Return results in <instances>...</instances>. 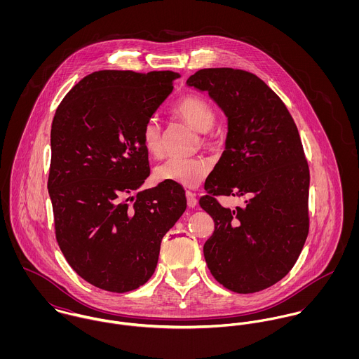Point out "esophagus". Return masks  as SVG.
<instances>
[{
	"label": "esophagus",
	"instance_id": "34e87169",
	"mask_svg": "<svg viewBox=\"0 0 359 359\" xmlns=\"http://www.w3.org/2000/svg\"><path fill=\"white\" fill-rule=\"evenodd\" d=\"M187 203L189 207H196L198 205V199H196V195L195 194H192V192H189V191H187Z\"/></svg>",
	"mask_w": 359,
	"mask_h": 359
}]
</instances>
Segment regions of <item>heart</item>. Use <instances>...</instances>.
I'll use <instances>...</instances> for the list:
<instances>
[{"label": "heart", "instance_id": "obj_1", "mask_svg": "<svg viewBox=\"0 0 359 359\" xmlns=\"http://www.w3.org/2000/svg\"><path fill=\"white\" fill-rule=\"evenodd\" d=\"M174 114L189 124L196 131L202 133V144L205 147L211 145L210 131L215 126L217 114L214 107L205 98L196 95L184 97L175 103L172 109ZM142 144L147 152L158 157L163 154L161 127L156 117H151L142 127ZM210 163L202 157L194 158H178L172 157L158 164L154 170V177L161 182H172L185 188H196L205 181L210 172Z\"/></svg>", "mask_w": 359, "mask_h": 359}]
</instances>
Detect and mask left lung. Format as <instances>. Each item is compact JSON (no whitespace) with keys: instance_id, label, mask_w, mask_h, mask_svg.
Masks as SVG:
<instances>
[{"instance_id":"left-lung-1","label":"left lung","mask_w":359,"mask_h":359,"mask_svg":"<svg viewBox=\"0 0 359 359\" xmlns=\"http://www.w3.org/2000/svg\"><path fill=\"white\" fill-rule=\"evenodd\" d=\"M187 86L217 103L228 120L225 151L207 177L199 205L215 229L203 248L211 275L236 293H256L296 264L308 235L309 170L299 130L280 98L256 74L202 69ZM245 196L231 210L213 198Z\"/></svg>"}]
</instances>
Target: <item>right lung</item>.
I'll return each instance as SVG.
<instances>
[{
    "instance_id": "add662e5",
    "label": "right lung",
    "mask_w": 359,
    "mask_h": 359,
    "mask_svg": "<svg viewBox=\"0 0 359 359\" xmlns=\"http://www.w3.org/2000/svg\"><path fill=\"white\" fill-rule=\"evenodd\" d=\"M178 77L170 70L94 72L56 109L48 178L56 241L69 265L102 290L147 283L163 236L187 208L178 184L140 191L151 174L142 127Z\"/></svg>"
}]
</instances>
